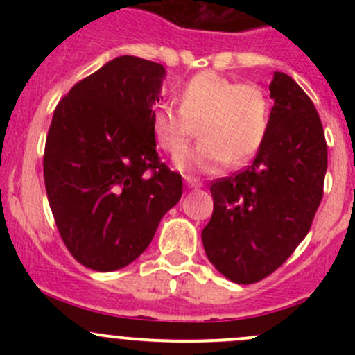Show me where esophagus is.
Here are the masks:
<instances>
[{
	"label": "esophagus",
	"mask_w": 355,
	"mask_h": 355,
	"mask_svg": "<svg viewBox=\"0 0 355 355\" xmlns=\"http://www.w3.org/2000/svg\"><path fill=\"white\" fill-rule=\"evenodd\" d=\"M185 185H187L189 189H199V187H202V182H200L199 178H194V177H185Z\"/></svg>",
	"instance_id": "1"
}]
</instances>
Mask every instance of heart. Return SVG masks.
<instances>
[{
	"mask_svg": "<svg viewBox=\"0 0 355 355\" xmlns=\"http://www.w3.org/2000/svg\"><path fill=\"white\" fill-rule=\"evenodd\" d=\"M177 101L178 108L164 105L153 111L151 128L163 151L178 155L199 125V144L177 156L178 170L211 173L228 161L244 164L266 139L271 108L261 85L200 71L178 89Z\"/></svg>",
	"mask_w": 355,
	"mask_h": 355,
	"instance_id": "b5f03b06",
	"label": "heart"
}]
</instances>
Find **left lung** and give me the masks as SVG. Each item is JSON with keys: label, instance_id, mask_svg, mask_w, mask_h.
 I'll return each mask as SVG.
<instances>
[{"label": "left lung", "instance_id": "obj_1", "mask_svg": "<svg viewBox=\"0 0 355 355\" xmlns=\"http://www.w3.org/2000/svg\"><path fill=\"white\" fill-rule=\"evenodd\" d=\"M270 128L252 164L211 185L202 230L207 259L228 280L256 284L282 266L309 232L323 198L328 149L309 96L275 71Z\"/></svg>", "mask_w": 355, "mask_h": 355}]
</instances>
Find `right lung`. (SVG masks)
I'll return each mask as SVG.
<instances>
[{"mask_svg":"<svg viewBox=\"0 0 355 355\" xmlns=\"http://www.w3.org/2000/svg\"><path fill=\"white\" fill-rule=\"evenodd\" d=\"M163 65L118 56L58 103L44 148V184L71 256L114 271L151 244L161 218L182 198V177L156 153L153 106Z\"/></svg>","mask_w":355,"mask_h":355,"instance_id":"1","label":"right lung"}]
</instances>
